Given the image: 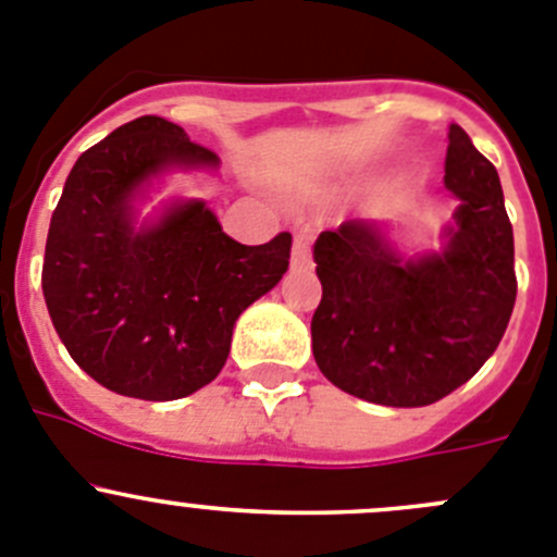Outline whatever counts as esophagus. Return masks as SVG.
<instances>
[{"label":"esophagus","instance_id":"obj_1","mask_svg":"<svg viewBox=\"0 0 557 557\" xmlns=\"http://www.w3.org/2000/svg\"><path fill=\"white\" fill-rule=\"evenodd\" d=\"M293 268H295V270L311 268V243H309V235H306V232H300V235H295Z\"/></svg>","mask_w":557,"mask_h":557}]
</instances>
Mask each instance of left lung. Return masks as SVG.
<instances>
[{
	"label": "left lung",
	"instance_id": "1",
	"mask_svg": "<svg viewBox=\"0 0 557 557\" xmlns=\"http://www.w3.org/2000/svg\"><path fill=\"white\" fill-rule=\"evenodd\" d=\"M457 210L437 251L407 253L385 221H344L314 243L322 300L311 349L336 388L423 407L468 383L500 344L517 300L513 232L497 169L448 128Z\"/></svg>",
	"mask_w": 557,
	"mask_h": 557
}]
</instances>
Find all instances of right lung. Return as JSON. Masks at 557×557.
Segmentation results:
<instances>
[{"mask_svg": "<svg viewBox=\"0 0 557 557\" xmlns=\"http://www.w3.org/2000/svg\"><path fill=\"white\" fill-rule=\"evenodd\" d=\"M219 163L180 125L139 116L67 174L44 298L73 361L114 394L172 401L213 383L237 317L287 273L289 232L243 246L202 199H172L141 219L156 180Z\"/></svg>", "mask_w": 557, "mask_h": 557, "instance_id": "add662e5", "label": "right lung"}]
</instances>
